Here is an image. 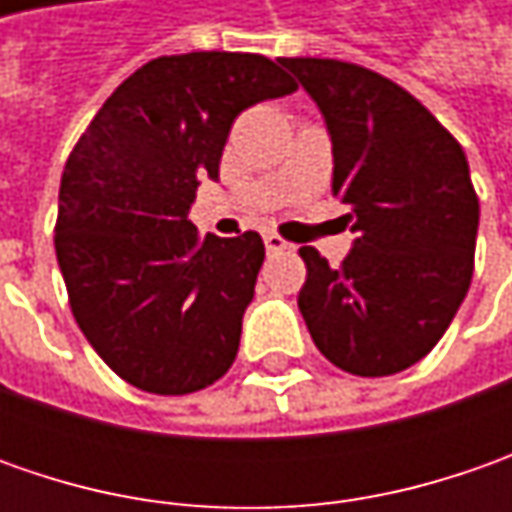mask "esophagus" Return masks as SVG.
I'll return each mask as SVG.
<instances>
[{
    "mask_svg": "<svg viewBox=\"0 0 512 512\" xmlns=\"http://www.w3.org/2000/svg\"><path fill=\"white\" fill-rule=\"evenodd\" d=\"M265 247L267 253H279V250H287V242L282 239V236H276V233H265Z\"/></svg>",
    "mask_w": 512,
    "mask_h": 512,
    "instance_id": "1",
    "label": "esophagus"
}]
</instances>
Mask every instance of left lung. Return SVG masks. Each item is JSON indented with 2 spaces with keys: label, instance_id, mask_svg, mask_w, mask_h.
<instances>
[{
  "label": "left lung",
  "instance_id": "left-lung-1",
  "mask_svg": "<svg viewBox=\"0 0 512 512\" xmlns=\"http://www.w3.org/2000/svg\"><path fill=\"white\" fill-rule=\"evenodd\" d=\"M325 116L333 196L356 233L342 267L302 247L299 310L325 359L390 376L424 359L473 279L479 199L462 145L396 82L339 59H282Z\"/></svg>",
  "mask_w": 512,
  "mask_h": 512
}]
</instances>
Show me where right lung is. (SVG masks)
I'll return each mask as SVG.
<instances>
[{
    "instance_id": "add662e5",
    "label": "right lung",
    "mask_w": 512,
    "mask_h": 512,
    "mask_svg": "<svg viewBox=\"0 0 512 512\" xmlns=\"http://www.w3.org/2000/svg\"><path fill=\"white\" fill-rule=\"evenodd\" d=\"M296 90L259 53L159 56L128 76L68 156L56 259L70 310L116 376L156 396L222 379L265 262L262 236H199V179H219L233 119Z\"/></svg>"
}]
</instances>
